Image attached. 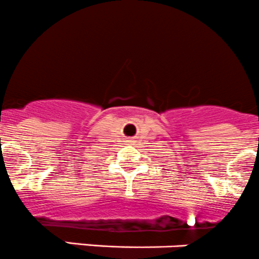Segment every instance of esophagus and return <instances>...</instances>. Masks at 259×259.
<instances>
[{"label":"esophagus","mask_w":259,"mask_h":259,"mask_svg":"<svg viewBox=\"0 0 259 259\" xmlns=\"http://www.w3.org/2000/svg\"><path fill=\"white\" fill-rule=\"evenodd\" d=\"M129 142H133V140H129Z\"/></svg>","instance_id":"obj_1"}]
</instances>
